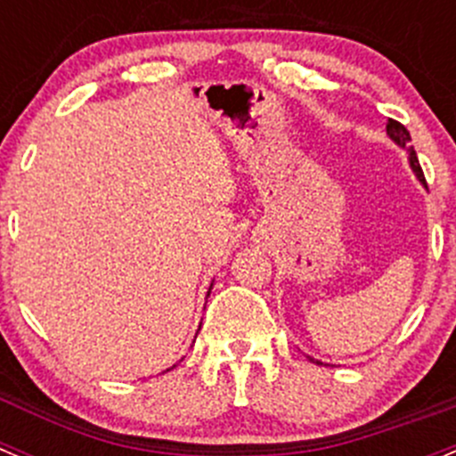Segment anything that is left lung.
<instances>
[{"mask_svg":"<svg viewBox=\"0 0 456 456\" xmlns=\"http://www.w3.org/2000/svg\"><path fill=\"white\" fill-rule=\"evenodd\" d=\"M386 133L390 134V139L396 143V146H401V148H403V151H408L410 166H412V170H414V175H417L419 182H421L423 186H426V177H423V170H421V166H419L417 152H414V148L410 146V133H408V130H405V126L399 124V121H395V119H387ZM310 362H314V359H310Z\"/></svg>","mask_w":456,"mask_h":456,"instance_id":"left-lung-1","label":"left lung"}]
</instances>
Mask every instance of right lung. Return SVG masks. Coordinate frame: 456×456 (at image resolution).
Here are the masks:
<instances>
[{"label":"right lung","mask_w":456,"mask_h":456,"mask_svg":"<svg viewBox=\"0 0 456 456\" xmlns=\"http://www.w3.org/2000/svg\"><path fill=\"white\" fill-rule=\"evenodd\" d=\"M210 288H213V286H210ZM208 295H210V292H208Z\"/></svg>","instance_id":"right-lung-1"}]
</instances>
